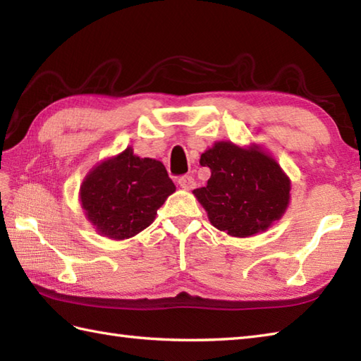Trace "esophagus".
Here are the masks:
<instances>
[{
	"label": "esophagus",
	"instance_id": "1",
	"mask_svg": "<svg viewBox=\"0 0 361 361\" xmlns=\"http://www.w3.org/2000/svg\"><path fill=\"white\" fill-rule=\"evenodd\" d=\"M178 185H180V188H183L185 190L194 189V188H195L194 176H192V175H183V176H180V178H178Z\"/></svg>",
	"mask_w": 361,
	"mask_h": 361
}]
</instances>
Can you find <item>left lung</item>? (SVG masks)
<instances>
[{
    "instance_id": "1",
    "label": "left lung",
    "mask_w": 361,
    "mask_h": 361,
    "mask_svg": "<svg viewBox=\"0 0 361 361\" xmlns=\"http://www.w3.org/2000/svg\"><path fill=\"white\" fill-rule=\"evenodd\" d=\"M200 164L211 169V178L204 188L194 189V195L220 231L233 237L255 235L286 212L290 180L259 145L239 147L219 141L202 153Z\"/></svg>"
}]
</instances>
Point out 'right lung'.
<instances>
[{
  "instance_id": "1",
  "label": "right lung",
  "mask_w": 361,
  "mask_h": 361,
  "mask_svg": "<svg viewBox=\"0 0 361 361\" xmlns=\"http://www.w3.org/2000/svg\"><path fill=\"white\" fill-rule=\"evenodd\" d=\"M173 192L161 161L140 158L127 147L90 171L80 186V202L99 234L124 240L147 228Z\"/></svg>"
}]
</instances>
